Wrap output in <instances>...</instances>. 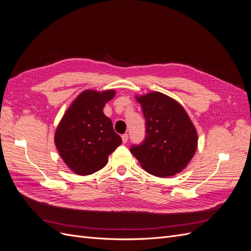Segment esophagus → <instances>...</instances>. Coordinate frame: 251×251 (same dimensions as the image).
<instances>
[{
  "instance_id": "esophagus-1",
  "label": "esophagus",
  "mask_w": 251,
  "mask_h": 251,
  "mask_svg": "<svg viewBox=\"0 0 251 251\" xmlns=\"http://www.w3.org/2000/svg\"><path fill=\"white\" fill-rule=\"evenodd\" d=\"M121 139H123V142H124V143H126V142H127V139H128V135H127V134H124L123 136H121Z\"/></svg>"
}]
</instances>
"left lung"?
<instances>
[{
  "instance_id": "left-lung-1",
  "label": "left lung",
  "mask_w": 251,
  "mask_h": 251,
  "mask_svg": "<svg viewBox=\"0 0 251 251\" xmlns=\"http://www.w3.org/2000/svg\"><path fill=\"white\" fill-rule=\"evenodd\" d=\"M146 117V139L131 153L141 168L168 178L183 171L198 148V133L187 112L173 97L153 91L136 95Z\"/></svg>"
}]
</instances>
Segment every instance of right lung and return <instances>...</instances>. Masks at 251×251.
Masks as SVG:
<instances>
[{
  "label": "right lung",
  "instance_id": "add662e5",
  "mask_svg": "<svg viewBox=\"0 0 251 251\" xmlns=\"http://www.w3.org/2000/svg\"><path fill=\"white\" fill-rule=\"evenodd\" d=\"M115 90H85L71 102L58 123L54 143L68 169L87 176L104 168L123 140L104 115V104Z\"/></svg>",
  "mask_w": 251,
  "mask_h": 251
}]
</instances>
